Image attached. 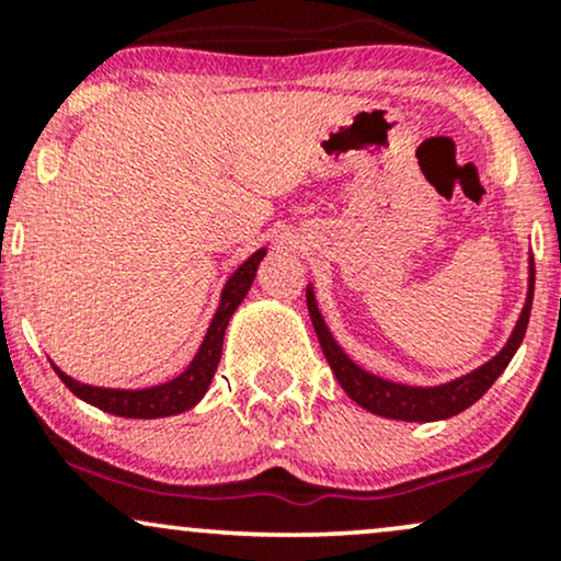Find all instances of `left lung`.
Listing matches in <instances>:
<instances>
[{"instance_id":"1","label":"left lung","mask_w":561,"mask_h":561,"mask_svg":"<svg viewBox=\"0 0 561 561\" xmlns=\"http://www.w3.org/2000/svg\"><path fill=\"white\" fill-rule=\"evenodd\" d=\"M533 287H536V268L530 266V287H527V302L519 313L517 327H514L512 337L504 345V351L499 356H493L485 366H480L472 375L454 379V382L440 385V388H409V385H396L388 379L369 375L362 366H356L351 358L345 356L343 347L334 343V337L327 330L324 319H321L317 298H313V289H306V302L308 313H311L313 330H317L319 345L324 351L327 362H330L334 377L343 385V390L353 398L358 405H364L366 411L379 416H388V420H403V422H435V420H448V416L459 414L480 401L482 392L501 377V371L506 369L512 356L517 353V347L523 345L527 321H530V308H533Z\"/></svg>"}]
</instances>
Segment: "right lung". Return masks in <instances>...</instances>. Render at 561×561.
I'll return each instance as SVG.
<instances>
[{
    "label": "right lung",
    "mask_w": 561,
    "mask_h": 561,
    "mask_svg": "<svg viewBox=\"0 0 561 561\" xmlns=\"http://www.w3.org/2000/svg\"><path fill=\"white\" fill-rule=\"evenodd\" d=\"M266 255V250L250 255L248 261L231 274L221 293V302H218V311L214 321H210L208 334H205L203 345H199L197 356L192 358V364L171 382L156 385V388L147 390H111V388H94V385L76 382L73 377H68L66 371H60L55 366L57 377L66 382V388L79 396L81 401L96 405V409L107 411V414L126 416V420H160V416H173L190 411L199 398L208 390L210 379H214L218 362H221V345H224V332L231 313L237 311V306L244 300L250 285H253L255 272H259V263Z\"/></svg>",
    "instance_id": "obj_1"
}]
</instances>
